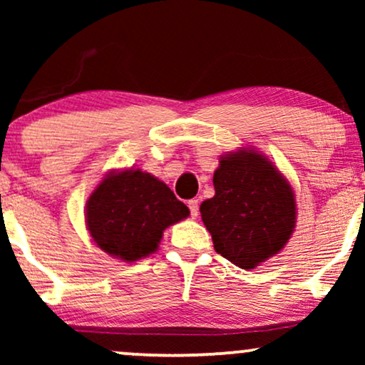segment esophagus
<instances>
[{
    "instance_id": "obj_1",
    "label": "esophagus",
    "mask_w": 365,
    "mask_h": 365,
    "mask_svg": "<svg viewBox=\"0 0 365 365\" xmlns=\"http://www.w3.org/2000/svg\"><path fill=\"white\" fill-rule=\"evenodd\" d=\"M187 206H189V211H191V217L196 219L197 214H199V201H197V199H191V201L187 202Z\"/></svg>"
}]
</instances>
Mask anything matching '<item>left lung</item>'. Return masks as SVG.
Segmentation results:
<instances>
[{
	"label": "left lung",
	"mask_w": 365,
	"mask_h": 365,
	"mask_svg": "<svg viewBox=\"0 0 365 365\" xmlns=\"http://www.w3.org/2000/svg\"><path fill=\"white\" fill-rule=\"evenodd\" d=\"M216 194L201 204L214 249L241 269H254L286 246L296 226L292 187L271 161L241 149L219 161Z\"/></svg>",
	"instance_id": "obj_1"
}]
</instances>
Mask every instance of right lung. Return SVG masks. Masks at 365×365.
<instances>
[{
    "mask_svg": "<svg viewBox=\"0 0 365 365\" xmlns=\"http://www.w3.org/2000/svg\"><path fill=\"white\" fill-rule=\"evenodd\" d=\"M187 216V206L166 184L139 169L109 174L86 204L94 242L128 262L156 251L164 229Z\"/></svg>",
    "mask_w": 365,
    "mask_h": 365,
    "instance_id": "add662e5",
    "label": "right lung"
}]
</instances>
